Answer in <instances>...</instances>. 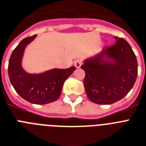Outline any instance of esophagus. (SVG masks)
<instances>
[{"label": "esophagus", "instance_id": "obj_1", "mask_svg": "<svg viewBox=\"0 0 146 146\" xmlns=\"http://www.w3.org/2000/svg\"><path fill=\"white\" fill-rule=\"evenodd\" d=\"M74 66H75L76 68H80V66H81L82 62H81V61H80V60H76L75 62H74Z\"/></svg>", "mask_w": 146, "mask_h": 146}]
</instances>
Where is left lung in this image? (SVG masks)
I'll return each mask as SVG.
<instances>
[{
	"label": "left lung",
	"instance_id": "8db88e82",
	"mask_svg": "<svg viewBox=\"0 0 146 146\" xmlns=\"http://www.w3.org/2000/svg\"><path fill=\"white\" fill-rule=\"evenodd\" d=\"M115 44L102 49L84 60L81 68L86 96L98 104H111L123 98L137 80L138 65L131 45L123 38L115 36Z\"/></svg>",
	"mask_w": 146,
	"mask_h": 146
}]
</instances>
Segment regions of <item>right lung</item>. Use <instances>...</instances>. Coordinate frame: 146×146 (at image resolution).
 <instances>
[{
    "instance_id": "obj_1",
    "label": "right lung",
    "mask_w": 146,
    "mask_h": 146,
    "mask_svg": "<svg viewBox=\"0 0 146 146\" xmlns=\"http://www.w3.org/2000/svg\"><path fill=\"white\" fill-rule=\"evenodd\" d=\"M36 36L24 38L14 49L9 60L8 74L11 84L22 98L35 104H46L58 99L64 82L76 68H53L40 74L25 72L21 66L24 51Z\"/></svg>"
}]
</instances>
